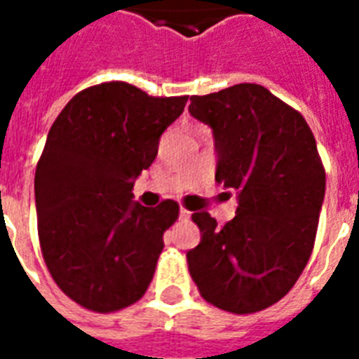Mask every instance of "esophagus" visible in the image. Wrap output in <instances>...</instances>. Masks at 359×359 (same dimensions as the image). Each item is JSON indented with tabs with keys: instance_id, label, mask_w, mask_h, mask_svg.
I'll return each mask as SVG.
<instances>
[{
	"instance_id": "34e87169",
	"label": "esophagus",
	"mask_w": 359,
	"mask_h": 359,
	"mask_svg": "<svg viewBox=\"0 0 359 359\" xmlns=\"http://www.w3.org/2000/svg\"><path fill=\"white\" fill-rule=\"evenodd\" d=\"M179 217L182 219V221H187V219L190 217V211L184 210V208H180V211H179Z\"/></svg>"
}]
</instances>
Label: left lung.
Masks as SVG:
<instances>
[{
  "label": "left lung",
  "mask_w": 359,
  "mask_h": 359,
  "mask_svg": "<svg viewBox=\"0 0 359 359\" xmlns=\"http://www.w3.org/2000/svg\"><path fill=\"white\" fill-rule=\"evenodd\" d=\"M213 128L215 180L238 194L233 221L192 213L202 241L187 254L205 302L231 313L277 304L308 264L325 198V167L300 111L259 84L190 97Z\"/></svg>",
  "instance_id": "1"
}]
</instances>
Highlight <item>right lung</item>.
<instances>
[{
  "label": "right lung",
  "instance_id": "1",
  "mask_svg": "<svg viewBox=\"0 0 359 359\" xmlns=\"http://www.w3.org/2000/svg\"><path fill=\"white\" fill-rule=\"evenodd\" d=\"M187 100L102 82L74 95L51 125L34 177L38 238L55 285L82 308L113 313L148 290L179 203L144 208L133 187Z\"/></svg>",
  "mask_w": 359,
  "mask_h": 359
}]
</instances>
